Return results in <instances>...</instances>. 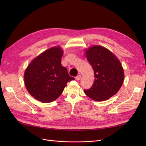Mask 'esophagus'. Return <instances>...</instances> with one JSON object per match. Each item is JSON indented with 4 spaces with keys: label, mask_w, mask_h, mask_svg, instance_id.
<instances>
[{
    "label": "esophagus",
    "mask_w": 146,
    "mask_h": 146,
    "mask_svg": "<svg viewBox=\"0 0 146 146\" xmlns=\"http://www.w3.org/2000/svg\"><path fill=\"white\" fill-rule=\"evenodd\" d=\"M76 80H77V81L80 80V79H81V76H80V75H78V76H77L76 77Z\"/></svg>",
    "instance_id": "34e87169"
}]
</instances>
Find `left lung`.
<instances>
[{"label":"left lung","instance_id":"left-lung-1","mask_svg":"<svg viewBox=\"0 0 146 146\" xmlns=\"http://www.w3.org/2000/svg\"><path fill=\"white\" fill-rule=\"evenodd\" d=\"M85 53L95 79L89 90H84L85 93L96 101L107 100L117 93L123 83L124 74L120 61L111 52L100 46L91 47Z\"/></svg>","mask_w":146,"mask_h":146}]
</instances>
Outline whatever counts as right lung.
<instances>
[{"label": "right lung", "instance_id": "1", "mask_svg": "<svg viewBox=\"0 0 146 146\" xmlns=\"http://www.w3.org/2000/svg\"><path fill=\"white\" fill-rule=\"evenodd\" d=\"M63 54L60 47H52L35 58L26 69L25 87L36 100L44 103L56 100L67 83L75 79L61 65Z\"/></svg>", "mask_w": 146, "mask_h": 146}]
</instances>
